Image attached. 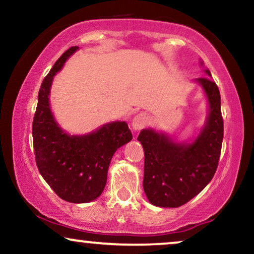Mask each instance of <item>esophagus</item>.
Instances as JSON below:
<instances>
[{
  "label": "esophagus",
  "mask_w": 254,
  "mask_h": 254,
  "mask_svg": "<svg viewBox=\"0 0 254 254\" xmlns=\"http://www.w3.org/2000/svg\"><path fill=\"white\" fill-rule=\"evenodd\" d=\"M147 124V116L145 114H138L132 121V129L134 131H140L144 129L145 125Z\"/></svg>",
  "instance_id": "34e87169"
}]
</instances>
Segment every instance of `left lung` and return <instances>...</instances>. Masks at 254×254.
Instances as JSON below:
<instances>
[{"label": "left lung", "mask_w": 254, "mask_h": 254, "mask_svg": "<svg viewBox=\"0 0 254 254\" xmlns=\"http://www.w3.org/2000/svg\"><path fill=\"white\" fill-rule=\"evenodd\" d=\"M205 73L211 76L210 70ZM196 81L207 95L209 115L192 143H175L152 129L141 130L138 136L145 155L144 191L157 207L178 208L187 203L203 190L217 170L224 132L221 95L210 77Z\"/></svg>", "instance_id": "8db88e82"}]
</instances>
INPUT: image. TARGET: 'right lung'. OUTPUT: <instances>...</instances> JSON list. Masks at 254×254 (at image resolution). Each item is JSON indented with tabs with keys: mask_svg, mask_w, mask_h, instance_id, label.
I'll return each mask as SVG.
<instances>
[{
	"mask_svg": "<svg viewBox=\"0 0 254 254\" xmlns=\"http://www.w3.org/2000/svg\"><path fill=\"white\" fill-rule=\"evenodd\" d=\"M72 46L44 77L32 123L36 164L54 192L72 203H87L102 194L111 158L117 148L132 139L125 122L104 124L83 136H69L59 127L50 109L53 76L75 51Z\"/></svg>",
	"mask_w": 254,
	"mask_h": 254,
	"instance_id": "right-lung-1",
	"label": "right lung"
}]
</instances>
